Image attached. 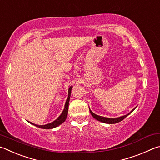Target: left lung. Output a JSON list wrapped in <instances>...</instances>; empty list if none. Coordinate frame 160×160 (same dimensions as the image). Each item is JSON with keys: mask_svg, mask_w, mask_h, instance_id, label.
Here are the masks:
<instances>
[{"mask_svg": "<svg viewBox=\"0 0 160 160\" xmlns=\"http://www.w3.org/2000/svg\"><path fill=\"white\" fill-rule=\"evenodd\" d=\"M135 108H133L132 111L130 112H129L128 114H127L125 115H123V116H121V117H118V118H106V117H102V116H100V115H96L95 113L93 112L89 108V111L90 113H91V115H92V117L95 118L96 120H97L98 121H100L101 122H103V123H106V124H115V123H118V122H120V121H122V120H124V118H125L127 116H128L130 113H132L133 110H135Z\"/></svg>", "mask_w": 160, "mask_h": 160, "instance_id": "left-lung-1", "label": "left lung"}]
</instances>
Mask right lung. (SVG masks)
Returning <instances> with one entry per match:
<instances>
[{
    "label": "right lung",
    "mask_w": 160,
    "mask_h": 160,
    "mask_svg": "<svg viewBox=\"0 0 160 160\" xmlns=\"http://www.w3.org/2000/svg\"><path fill=\"white\" fill-rule=\"evenodd\" d=\"M72 88V86H71L68 89V98H67V99H66V101L65 103V106H64V108H63L62 114H61L54 121L52 122H50V123L44 124V125H38V124H35L31 122H29V121H28V122L31 123V124H33V125H35L37 127H39V128L45 129H50L55 128V127L59 126L60 124H62L63 122H64L66 118H67V115H68V104H69V101H70V97H71Z\"/></svg>",
    "instance_id": "obj_1"
}]
</instances>
